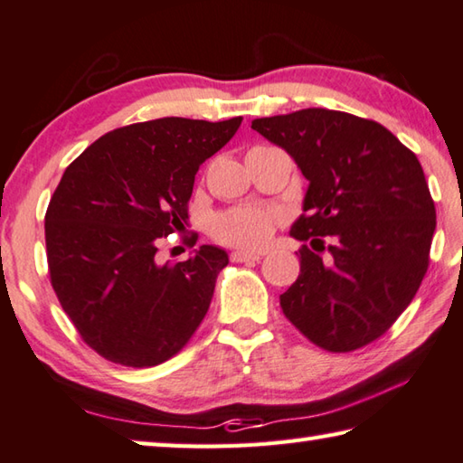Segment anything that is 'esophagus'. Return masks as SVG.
<instances>
[{"instance_id": "esophagus-1", "label": "esophagus", "mask_w": 463, "mask_h": 463, "mask_svg": "<svg viewBox=\"0 0 463 463\" xmlns=\"http://www.w3.org/2000/svg\"><path fill=\"white\" fill-rule=\"evenodd\" d=\"M263 257V253H257V250H245V249H241V250H234V253L231 255V260L232 261H260Z\"/></svg>"}]
</instances>
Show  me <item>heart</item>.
Segmentation results:
<instances>
[{
    "label": "heart",
    "instance_id": "heart-1",
    "mask_svg": "<svg viewBox=\"0 0 463 463\" xmlns=\"http://www.w3.org/2000/svg\"><path fill=\"white\" fill-rule=\"evenodd\" d=\"M279 214L261 208H234L216 216L213 232L218 241L234 247L257 249L271 239L279 224Z\"/></svg>",
    "mask_w": 463,
    "mask_h": 463
}]
</instances>
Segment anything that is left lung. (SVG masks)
<instances>
[{"mask_svg": "<svg viewBox=\"0 0 463 463\" xmlns=\"http://www.w3.org/2000/svg\"><path fill=\"white\" fill-rule=\"evenodd\" d=\"M250 128L308 179L289 234L310 247L298 250L300 276L279 296L286 318L333 354L375 341L427 273L437 221L417 155L382 124L326 108L257 118Z\"/></svg>", "mask_w": 463, "mask_h": 463, "instance_id": "1", "label": "left lung"}]
</instances>
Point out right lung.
Segmentation results:
<instances>
[{
	"label": "right lung",
	"mask_w": 463,
	"mask_h": 463,
	"mask_svg": "<svg viewBox=\"0 0 463 463\" xmlns=\"http://www.w3.org/2000/svg\"><path fill=\"white\" fill-rule=\"evenodd\" d=\"M242 118H159L108 132L65 169L44 216L51 284L83 341L109 362L151 367L190 341L229 253L202 245L156 263L182 231L200 165ZM195 242V241H194Z\"/></svg>",
	"instance_id": "1"
}]
</instances>
